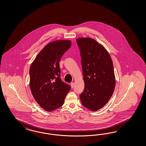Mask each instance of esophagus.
Segmentation results:
<instances>
[{
  "mask_svg": "<svg viewBox=\"0 0 146 146\" xmlns=\"http://www.w3.org/2000/svg\"><path fill=\"white\" fill-rule=\"evenodd\" d=\"M71 88H73L74 87V82H71Z\"/></svg>",
  "mask_w": 146,
  "mask_h": 146,
  "instance_id": "obj_1",
  "label": "esophagus"
}]
</instances>
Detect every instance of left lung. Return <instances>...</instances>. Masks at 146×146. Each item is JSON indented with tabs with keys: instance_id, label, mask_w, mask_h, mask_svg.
Returning a JSON list of instances; mask_svg holds the SVG:
<instances>
[{
	"instance_id": "1",
	"label": "left lung",
	"mask_w": 146,
	"mask_h": 146,
	"mask_svg": "<svg viewBox=\"0 0 146 146\" xmlns=\"http://www.w3.org/2000/svg\"><path fill=\"white\" fill-rule=\"evenodd\" d=\"M84 90L80 95L82 104L97 111L108 102L115 87L112 59L106 49L91 38H79Z\"/></svg>"
}]
</instances>
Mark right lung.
<instances>
[{
    "label": "right lung",
    "mask_w": 146,
    "mask_h": 146,
    "mask_svg": "<svg viewBox=\"0 0 146 146\" xmlns=\"http://www.w3.org/2000/svg\"><path fill=\"white\" fill-rule=\"evenodd\" d=\"M72 45L70 40L48 43L40 51L30 68V88L36 103L44 110H56L64 104L71 87L60 78L59 61Z\"/></svg>",
    "instance_id": "1"
}]
</instances>
